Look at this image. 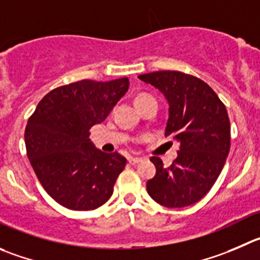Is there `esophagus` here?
Masks as SVG:
<instances>
[{
    "label": "esophagus",
    "instance_id": "34e87169",
    "mask_svg": "<svg viewBox=\"0 0 260 260\" xmlns=\"http://www.w3.org/2000/svg\"><path fill=\"white\" fill-rule=\"evenodd\" d=\"M128 162L132 163V165H138V163L143 162V158L142 157H130L128 158Z\"/></svg>",
    "mask_w": 260,
    "mask_h": 260
}]
</instances>
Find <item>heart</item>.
<instances>
[{
    "instance_id": "obj_1",
    "label": "heart",
    "mask_w": 260,
    "mask_h": 260,
    "mask_svg": "<svg viewBox=\"0 0 260 260\" xmlns=\"http://www.w3.org/2000/svg\"><path fill=\"white\" fill-rule=\"evenodd\" d=\"M145 97H148V95L142 94V95H139V97H137V100H140V98H145ZM137 100H135V101H137Z\"/></svg>"
}]
</instances>
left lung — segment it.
<instances>
[{"instance_id":"left-lung-1","label":"left lung","mask_w":260,"mask_h":260,"mask_svg":"<svg viewBox=\"0 0 260 260\" xmlns=\"http://www.w3.org/2000/svg\"><path fill=\"white\" fill-rule=\"evenodd\" d=\"M138 78L165 94L169 102L166 137L180 143L170 167L152 157L155 176L147 182L148 194L167 208L199 202L214 185L231 145L227 110L213 89L199 78L181 71H155Z\"/></svg>"}]
</instances>
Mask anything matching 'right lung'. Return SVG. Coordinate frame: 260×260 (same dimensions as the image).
Here are the masks:
<instances>
[{
  "label": "right lung",
  "instance_id": "add662e5",
  "mask_svg": "<svg viewBox=\"0 0 260 260\" xmlns=\"http://www.w3.org/2000/svg\"><path fill=\"white\" fill-rule=\"evenodd\" d=\"M127 89V78L58 86L29 117L26 154L47 194L65 208L91 211L112 195L126 158L97 149L89 130L107 118Z\"/></svg>",
  "mask_w": 260,
  "mask_h": 260
}]
</instances>
